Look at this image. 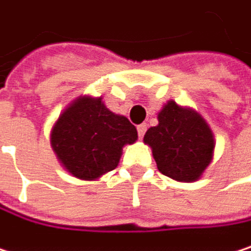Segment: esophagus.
<instances>
[{
  "label": "esophagus",
  "mask_w": 251,
  "mask_h": 251,
  "mask_svg": "<svg viewBox=\"0 0 251 251\" xmlns=\"http://www.w3.org/2000/svg\"><path fill=\"white\" fill-rule=\"evenodd\" d=\"M146 128H148V126H146V124H140V126H137V133H139V137H140V139L145 136Z\"/></svg>",
  "instance_id": "34e87169"
}]
</instances>
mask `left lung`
Segmentation results:
<instances>
[{"mask_svg": "<svg viewBox=\"0 0 251 251\" xmlns=\"http://www.w3.org/2000/svg\"><path fill=\"white\" fill-rule=\"evenodd\" d=\"M143 142L152 149L158 170L180 183L197 181L215 152V136L206 120L176 100L162 106L158 126L146 131Z\"/></svg>", "mask_w": 251, "mask_h": 251, "instance_id": "8db88e82", "label": "left lung"}]
</instances>
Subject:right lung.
Here are the masks:
<instances>
[{
    "label": "right lung",
    "instance_id": "obj_1",
    "mask_svg": "<svg viewBox=\"0 0 251 251\" xmlns=\"http://www.w3.org/2000/svg\"><path fill=\"white\" fill-rule=\"evenodd\" d=\"M50 140L67 173L95 181L117 168L123 148L137 140V130L124 115L109 111L102 96L81 95L60 114Z\"/></svg>",
    "mask_w": 251,
    "mask_h": 251
}]
</instances>
